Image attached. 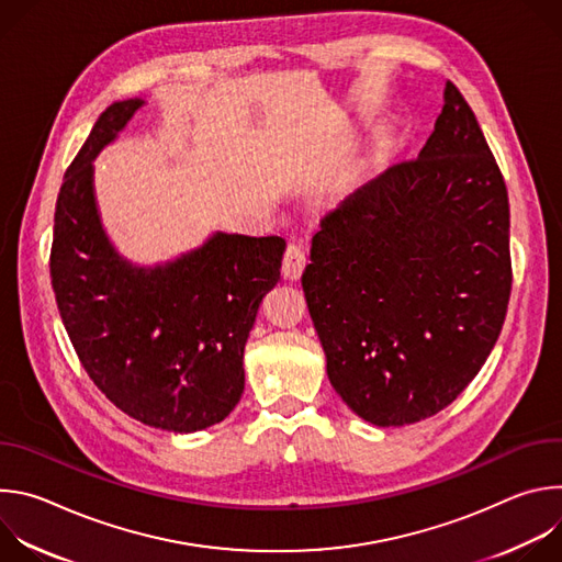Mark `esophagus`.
Returning <instances> with one entry per match:
<instances>
[{"label": "esophagus", "mask_w": 562, "mask_h": 562, "mask_svg": "<svg viewBox=\"0 0 562 562\" xmlns=\"http://www.w3.org/2000/svg\"><path fill=\"white\" fill-rule=\"evenodd\" d=\"M306 267V247L300 243H291L282 258V276L289 280H297Z\"/></svg>", "instance_id": "obj_1"}]
</instances>
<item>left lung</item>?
<instances>
[{"instance_id":"1","label":"left lung","mask_w":562,"mask_h":562,"mask_svg":"<svg viewBox=\"0 0 562 562\" xmlns=\"http://www.w3.org/2000/svg\"><path fill=\"white\" fill-rule=\"evenodd\" d=\"M512 278L507 187L447 82L420 155L319 222L302 289L334 389L367 423L403 427L451 405L485 364Z\"/></svg>"}]
</instances>
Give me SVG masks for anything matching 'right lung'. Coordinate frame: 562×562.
I'll return each mask as SVG.
<instances>
[{"instance_id":"obj_1","label":"right lung","mask_w":562,"mask_h":562,"mask_svg":"<svg viewBox=\"0 0 562 562\" xmlns=\"http://www.w3.org/2000/svg\"><path fill=\"white\" fill-rule=\"evenodd\" d=\"M139 100L113 102L79 148L55 204L50 280L72 349L128 418L191 434L224 420L245 391V345L278 284L284 239L217 233L155 269H133L102 231L91 159Z\"/></svg>"}]
</instances>
